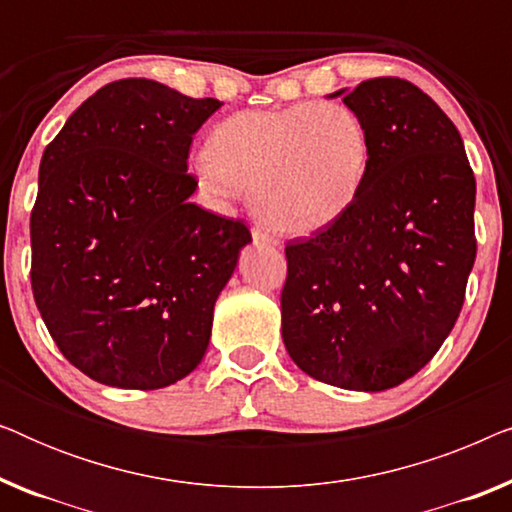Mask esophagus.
I'll use <instances>...</instances> for the list:
<instances>
[{"label":"esophagus","instance_id":"1","mask_svg":"<svg viewBox=\"0 0 512 512\" xmlns=\"http://www.w3.org/2000/svg\"><path fill=\"white\" fill-rule=\"evenodd\" d=\"M251 237H254V242L261 244V247H275V244H279L277 235L270 233L268 228H263L261 223H254V228H251Z\"/></svg>","mask_w":512,"mask_h":512}]
</instances>
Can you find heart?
<instances>
[{
  "instance_id": "heart-1",
  "label": "heart",
  "mask_w": 512,
  "mask_h": 512,
  "mask_svg": "<svg viewBox=\"0 0 512 512\" xmlns=\"http://www.w3.org/2000/svg\"><path fill=\"white\" fill-rule=\"evenodd\" d=\"M368 167V130L352 109L298 102L223 118L195 172L214 193L254 191L256 212L270 226L307 235L354 205Z\"/></svg>"
}]
</instances>
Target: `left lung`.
<instances>
[{"label": "left lung", "instance_id": "8db88e82", "mask_svg": "<svg viewBox=\"0 0 512 512\" xmlns=\"http://www.w3.org/2000/svg\"><path fill=\"white\" fill-rule=\"evenodd\" d=\"M342 102L368 130V177L340 219L286 244L282 338L314 380L382 391L422 370L459 317L475 177L459 130L415 83L377 76Z\"/></svg>", "mask_w": 512, "mask_h": 512}]
</instances>
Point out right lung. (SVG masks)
<instances>
[{"label":"right lung","instance_id":"add662e5","mask_svg":"<svg viewBox=\"0 0 512 512\" xmlns=\"http://www.w3.org/2000/svg\"><path fill=\"white\" fill-rule=\"evenodd\" d=\"M221 104L151 79L107 83L41 156L34 303L95 382L163 389L207 352L214 303L251 242L242 221L188 200L193 135Z\"/></svg>","mask_w":512,"mask_h":512}]
</instances>
